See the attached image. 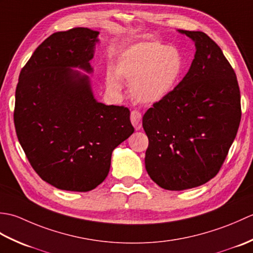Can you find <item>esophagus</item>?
<instances>
[{
    "label": "esophagus",
    "instance_id": "34e87169",
    "mask_svg": "<svg viewBox=\"0 0 253 253\" xmlns=\"http://www.w3.org/2000/svg\"><path fill=\"white\" fill-rule=\"evenodd\" d=\"M130 121L133 127L136 128V130H139L142 126V115L139 111H132L130 114Z\"/></svg>",
    "mask_w": 253,
    "mask_h": 253
}]
</instances>
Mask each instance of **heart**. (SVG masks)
Instances as JSON below:
<instances>
[{"mask_svg": "<svg viewBox=\"0 0 253 253\" xmlns=\"http://www.w3.org/2000/svg\"><path fill=\"white\" fill-rule=\"evenodd\" d=\"M184 71L180 52L160 41L139 42L124 51L118 57L115 72L118 77L130 83L133 99L153 104L173 91ZM106 87L120 92L122 84L113 74H107Z\"/></svg>", "mask_w": 253, "mask_h": 253, "instance_id": "obj_1", "label": "heart"}]
</instances>
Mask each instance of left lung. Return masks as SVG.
<instances>
[{
  "label": "left lung",
  "instance_id": "1",
  "mask_svg": "<svg viewBox=\"0 0 253 253\" xmlns=\"http://www.w3.org/2000/svg\"><path fill=\"white\" fill-rule=\"evenodd\" d=\"M195 41L189 71L144 113L146 169L166 190H185L215 177L241 120L237 77L215 42L202 31L178 30Z\"/></svg>",
  "mask_w": 253,
  "mask_h": 253
}]
</instances>
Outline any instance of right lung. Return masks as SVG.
Here are the masks:
<instances>
[{"label": "right lung", "mask_w": 253, "mask_h": 253, "mask_svg": "<svg viewBox=\"0 0 253 253\" xmlns=\"http://www.w3.org/2000/svg\"><path fill=\"white\" fill-rule=\"evenodd\" d=\"M99 31L51 35L21 69L14 124L32 169L57 189L85 192L109 174L112 152L133 132L125 106L96 101L87 75Z\"/></svg>", "instance_id": "obj_1"}]
</instances>
